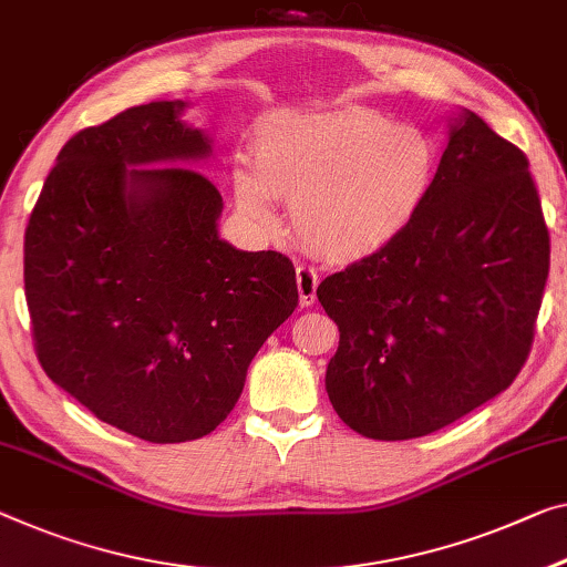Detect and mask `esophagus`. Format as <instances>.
Here are the masks:
<instances>
[{"label": "esophagus", "instance_id": "esophagus-1", "mask_svg": "<svg viewBox=\"0 0 567 567\" xmlns=\"http://www.w3.org/2000/svg\"><path fill=\"white\" fill-rule=\"evenodd\" d=\"M296 286H299V303L301 307H311L317 301V286H319V276L313 268L309 266H299L296 268Z\"/></svg>", "mask_w": 567, "mask_h": 567}]
</instances>
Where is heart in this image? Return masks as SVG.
Returning <instances> with one entry per match:
<instances>
[{
	"label": "heart",
	"instance_id": "obj_1",
	"mask_svg": "<svg viewBox=\"0 0 567 567\" xmlns=\"http://www.w3.org/2000/svg\"><path fill=\"white\" fill-rule=\"evenodd\" d=\"M254 169L233 179L243 213L274 228L271 195L289 199L303 246L354 260L390 246L415 220L439 154L421 128L393 126L374 111L281 113L258 126Z\"/></svg>",
	"mask_w": 567,
	"mask_h": 567
}]
</instances>
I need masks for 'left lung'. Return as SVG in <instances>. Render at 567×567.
<instances>
[{
  "instance_id": "8db88e82",
  "label": "left lung",
  "mask_w": 567,
  "mask_h": 567,
  "mask_svg": "<svg viewBox=\"0 0 567 567\" xmlns=\"http://www.w3.org/2000/svg\"><path fill=\"white\" fill-rule=\"evenodd\" d=\"M547 271L527 156L458 113L415 220L319 284L339 327L327 364L337 415L368 439L405 441L499 395L533 347Z\"/></svg>"
}]
</instances>
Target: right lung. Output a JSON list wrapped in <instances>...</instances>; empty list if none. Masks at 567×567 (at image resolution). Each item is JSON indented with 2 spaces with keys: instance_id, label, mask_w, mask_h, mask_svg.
Returning <instances> with one entry per match:
<instances>
[{
  "instance_id": "obj_1",
  "label": "right lung",
  "mask_w": 567,
  "mask_h": 567,
  "mask_svg": "<svg viewBox=\"0 0 567 567\" xmlns=\"http://www.w3.org/2000/svg\"><path fill=\"white\" fill-rule=\"evenodd\" d=\"M185 101L78 132L24 230V296L48 378L99 421L152 443L203 439L291 317L293 264L217 235L223 197L189 162L210 136Z\"/></svg>"
}]
</instances>
